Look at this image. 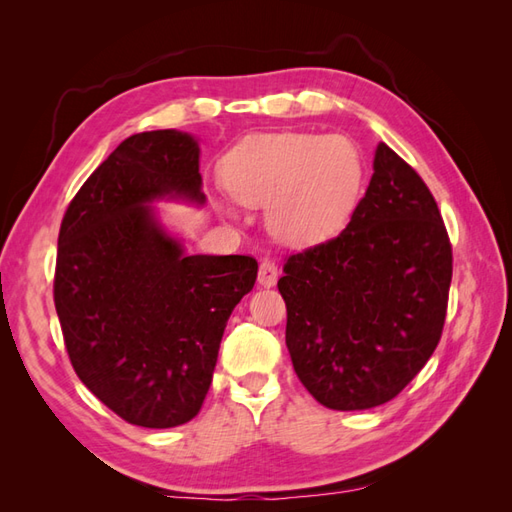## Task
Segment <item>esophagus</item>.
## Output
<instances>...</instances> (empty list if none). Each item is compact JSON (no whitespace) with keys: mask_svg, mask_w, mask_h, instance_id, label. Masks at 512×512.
<instances>
[{"mask_svg":"<svg viewBox=\"0 0 512 512\" xmlns=\"http://www.w3.org/2000/svg\"><path fill=\"white\" fill-rule=\"evenodd\" d=\"M277 279H279V268H277V264L270 262V259H264V262L259 264L257 281H259V284H262V286L270 288V286L277 284Z\"/></svg>","mask_w":512,"mask_h":512,"instance_id":"esophagus-1","label":"esophagus"}]
</instances>
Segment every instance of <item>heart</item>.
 Wrapping results in <instances>:
<instances>
[{
    "label": "heart",
    "instance_id": "heart-1",
    "mask_svg": "<svg viewBox=\"0 0 512 512\" xmlns=\"http://www.w3.org/2000/svg\"><path fill=\"white\" fill-rule=\"evenodd\" d=\"M363 156L347 136L275 132L244 138L224 158L226 191L246 206H268L279 239L312 244L352 215L363 187Z\"/></svg>",
    "mask_w": 512,
    "mask_h": 512
}]
</instances>
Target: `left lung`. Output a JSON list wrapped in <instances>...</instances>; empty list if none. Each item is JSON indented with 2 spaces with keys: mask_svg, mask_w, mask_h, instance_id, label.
<instances>
[{
  "mask_svg": "<svg viewBox=\"0 0 512 512\" xmlns=\"http://www.w3.org/2000/svg\"><path fill=\"white\" fill-rule=\"evenodd\" d=\"M451 275L436 200L416 169L380 143L350 224L290 255L277 281L303 387L336 411L396 398L440 343Z\"/></svg>",
  "mask_w": 512,
  "mask_h": 512,
  "instance_id": "obj_1",
  "label": "left lung"
}]
</instances>
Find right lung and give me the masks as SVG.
Instances as JSON below:
<instances>
[{
    "label": "right lung",
    "instance_id": "right-lung-1",
    "mask_svg": "<svg viewBox=\"0 0 512 512\" xmlns=\"http://www.w3.org/2000/svg\"><path fill=\"white\" fill-rule=\"evenodd\" d=\"M204 202L195 138H125L63 215L54 308L81 383L136 427L198 416L233 308L253 290L248 255H187L149 202Z\"/></svg>",
    "mask_w": 512,
    "mask_h": 512
}]
</instances>
